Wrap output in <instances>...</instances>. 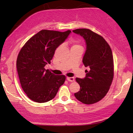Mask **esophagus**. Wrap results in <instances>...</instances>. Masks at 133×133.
<instances>
[{
	"label": "esophagus",
	"mask_w": 133,
	"mask_h": 133,
	"mask_svg": "<svg viewBox=\"0 0 133 133\" xmlns=\"http://www.w3.org/2000/svg\"><path fill=\"white\" fill-rule=\"evenodd\" d=\"M66 80L69 82H73L74 81V78L72 77H66Z\"/></svg>",
	"instance_id": "esophagus-1"
}]
</instances>
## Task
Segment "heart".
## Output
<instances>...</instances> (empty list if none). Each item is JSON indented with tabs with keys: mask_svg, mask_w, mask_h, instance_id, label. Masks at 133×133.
I'll use <instances>...</instances> for the list:
<instances>
[{
	"mask_svg": "<svg viewBox=\"0 0 133 133\" xmlns=\"http://www.w3.org/2000/svg\"><path fill=\"white\" fill-rule=\"evenodd\" d=\"M76 47H81V46H80L79 44H77V43H76V44H74L73 46H72V48H76Z\"/></svg>",
	"mask_w": 133,
	"mask_h": 133,
	"instance_id": "obj_1",
	"label": "heart"
}]
</instances>
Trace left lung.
I'll use <instances>...</instances> for the list:
<instances>
[{
	"label": "left lung",
	"mask_w": 133,
	"mask_h": 133,
	"mask_svg": "<svg viewBox=\"0 0 133 133\" xmlns=\"http://www.w3.org/2000/svg\"><path fill=\"white\" fill-rule=\"evenodd\" d=\"M72 32L85 40L86 51L82 62L88 68L84 78L76 79L81 88L74 96L83 103L92 104L105 97L111 85L114 76L112 51L106 41L91 30L82 28Z\"/></svg>",
	"instance_id": "8db88e82"
}]
</instances>
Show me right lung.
I'll list each match as a JSON object with an SVG mask.
<instances>
[{
  "instance_id": "obj_1",
  "label": "right lung",
  "mask_w": 133,
  "mask_h": 133,
  "mask_svg": "<svg viewBox=\"0 0 133 133\" xmlns=\"http://www.w3.org/2000/svg\"><path fill=\"white\" fill-rule=\"evenodd\" d=\"M71 32L43 30L30 38L17 56V70L22 88L31 100L44 103L55 97L65 81L45 66L51 63L55 51Z\"/></svg>"
}]
</instances>
